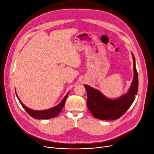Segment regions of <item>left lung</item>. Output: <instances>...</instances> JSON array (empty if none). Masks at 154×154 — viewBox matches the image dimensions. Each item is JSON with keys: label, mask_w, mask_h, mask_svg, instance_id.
Returning a JSON list of instances; mask_svg holds the SVG:
<instances>
[{"label": "left lung", "mask_w": 154, "mask_h": 154, "mask_svg": "<svg viewBox=\"0 0 154 154\" xmlns=\"http://www.w3.org/2000/svg\"><path fill=\"white\" fill-rule=\"evenodd\" d=\"M134 60V76L130 90L127 94L116 100H110L104 97L99 91L85 85L87 93V105L91 114L97 119L112 120L122 117L132 104L138 91L139 79L136 69L135 57Z\"/></svg>", "instance_id": "8db88e82"}]
</instances>
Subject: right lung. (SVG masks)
I'll return each mask as SVG.
<instances>
[{
    "mask_svg": "<svg viewBox=\"0 0 154 154\" xmlns=\"http://www.w3.org/2000/svg\"><path fill=\"white\" fill-rule=\"evenodd\" d=\"M68 95H69V93L67 94V95L65 96V97L62 100V102L59 105H57V106H55L52 109H47L45 110H40V111L33 110H31V109L27 108L20 101V100L18 98V97L17 96V98H18L20 103H21L22 107H23V109L26 110V111L28 113L29 115H30L32 117H33L35 119H52V118L55 117L56 116H57L59 115V114L62 110V109L64 106ZM16 95H17V94H16Z\"/></svg>",
    "mask_w": 154,
    "mask_h": 154,
    "instance_id": "obj_1",
    "label": "right lung"
}]
</instances>
